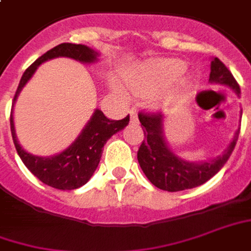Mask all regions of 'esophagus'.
I'll return each instance as SVG.
<instances>
[{"instance_id": "1", "label": "esophagus", "mask_w": 251, "mask_h": 251, "mask_svg": "<svg viewBox=\"0 0 251 251\" xmlns=\"http://www.w3.org/2000/svg\"><path fill=\"white\" fill-rule=\"evenodd\" d=\"M129 114H130V121H131V122L137 124L138 117H137V113H136V110H134V108H131L130 111H129Z\"/></svg>"}]
</instances>
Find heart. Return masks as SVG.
Listing matches in <instances>:
<instances>
[{"instance_id": "b5f03b06", "label": "heart", "mask_w": 251, "mask_h": 251, "mask_svg": "<svg viewBox=\"0 0 251 251\" xmlns=\"http://www.w3.org/2000/svg\"><path fill=\"white\" fill-rule=\"evenodd\" d=\"M186 71V64L183 61L173 58L151 59L145 64L140 65L134 71L125 75V81L133 94L138 96H152L162 92L176 83V88H185L187 81L178 78ZM113 89L121 96H126L125 88L117 80L111 81Z\"/></svg>"}]
</instances>
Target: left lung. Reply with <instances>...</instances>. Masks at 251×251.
I'll use <instances>...</instances> for the list:
<instances>
[{"mask_svg":"<svg viewBox=\"0 0 251 251\" xmlns=\"http://www.w3.org/2000/svg\"><path fill=\"white\" fill-rule=\"evenodd\" d=\"M209 81L228 85L238 95L241 94L239 84L236 83L232 73L219 58L212 59ZM138 120L141 122L145 136L137 152L140 167L152 185L167 192H180L197 187L216 175L232 153L241 130L238 129L235 131L232 141L224 151L223 155L208 162L193 163L180 159L168 148L166 138L163 136L164 118L162 114L138 113Z\"/></svg>","mask_w":251,"mask_h":251,"instance_id":"8db88e82","label":"left lung"}]
</instances>
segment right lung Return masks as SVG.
Segmentation results:
<instances>
[{
    "instance_id": "add662e5",
    "label": "right lung",
    "mask_w": 251,
    "mask_h": 251,
    "mask_svg": "<svg viewBox=\"0 0 251 251\" xmlns=\"http://www.w3.org/2000/svg\"><path fill=\"white\" fill-rule=\"evenodd\" d=\"M57 57H68L84 64H92L98 58V52L89 49L88 46L75 45V43H61L58 46L52 47L51 50L45 52L24 72L16 91L13 104L23 87L32 77L38 66L49 59L57 58ZM127 124H129V115L124 120L114 121L108 120L100 110H95L88 124L85 125L80 136L75 140V143L69 148L62 151L58 155L42 157V156L31 155L24 148H22L16 137L13 106L10 113L12 138L23 163L38 179L59 190H73L85 185L94 175L98 164L100 162L104 144L107 143V140L113 134L122 130Z\"/></svg>"
}]
</instances>
